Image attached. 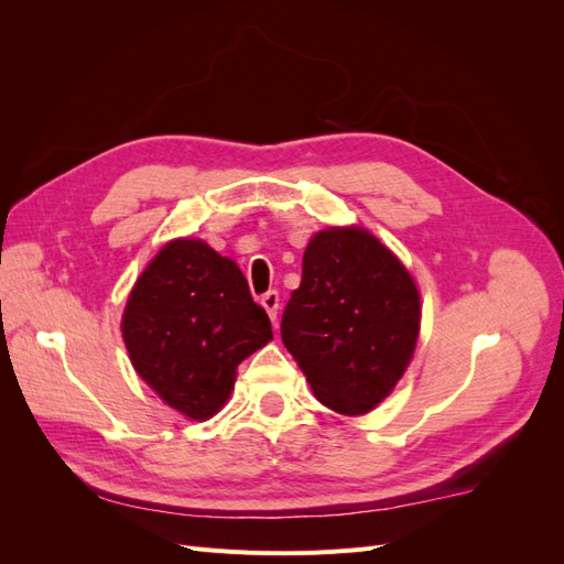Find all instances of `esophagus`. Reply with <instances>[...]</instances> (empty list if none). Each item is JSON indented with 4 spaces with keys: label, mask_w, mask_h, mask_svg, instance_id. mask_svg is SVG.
<instances>
[{
    "label": "esophagus",
    "mask_w": 564,
    "mask_h": 564,
    "mask_svg": "<svg viewBox=\"0 0 564 564\" xmlns=\"http://www.w3.org/2000/svg\"><path fill=\"white\" fill-rule=\"evenodd\" d=\"M261 303H263V308L268 311L270 319L275 322V319H278V311H280V294L275 292V289H272V292H265V294L261 296Z\"/></svg>",
    "instance_id": "esophagus-1"
}]
</instances>
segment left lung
Wrapping results in <instances>:
<instances>
[{
  "label": "left lung",
  "instance_id": "1",
  "mask_svg": "<svg viewBox=\"0 0 564 564\" xmlns=\"http://www.w3.org/2000/svg\"><path fill=\"white\" fill-rule=\"evenodd\" d=\"M419 324L416 284L395 256L362 228H329L303 253L280 332L317 400L355 416L395 388Z\"/></svg>",
  "mask_w": 564,
  "mask_h": 564
}]
</instances>
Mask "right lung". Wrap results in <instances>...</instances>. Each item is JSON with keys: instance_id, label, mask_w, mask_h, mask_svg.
I'll list each match as a JSON object with an SVG mask.
<instances>
[{"instance_id": "add662e5", "label": "right lung", "mask_w": 564, "mask_h": 564, "mask_svg": "<svg viewBox=\"0 0 564 564\" xmlns=\"http://www.w3.org/2000/svg\"><path fill=\"white\" fill-rule=\"evenodd\" d=\"M139 377L187 419L230 398L235 369L272 338L270 317L226 256L199 240L169 242L135 282L122 317Z\"/></svg>"}]
</instances>
